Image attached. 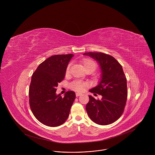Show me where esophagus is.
Masks as SVG:
<instances>
[{
  "label": "esophagus",
  "mask_w": 155,
  "mask_h": 155,
  "mask_svg": "<svg viewBox=\"0 0 155 155\" xmlns=\"http://www.w3.org/2000/svg\"><path fill=\"white\" fill-rule=\"evenodd\" d=\"M81 95H82V93H76V96H80Z\"/></svg>",
  "instance_id": "1"
}]
</instances>
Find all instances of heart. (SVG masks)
Masks as SVG:
<instances>
[{"mask_svg":"<svg viewBox=\"0 0 155 155\" xmlns=\"http://www.w3.org/2000/svg\"><path fill=\"white\" fill-rule=\"evenodd\" d=\"M82 64H83V67L85 70L88 69H91L94 71L97 68L96 62L90 59H83L82 61ZM71 65V64H69L68 65L67 69H66V71H65L66 74H68L69 73ZM71 86L73 90L80 91H83L85 89V87L86 86V83L83 81H80V80H77V81H74L71 84Z\"/></svg>","mask_w":155,"mask_h":155,"instance_id":"obj_1","label":"heart"}]
</instances>
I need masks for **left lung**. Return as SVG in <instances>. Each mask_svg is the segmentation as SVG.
<instances>
[{"instance_id": "8db88e82", "label": "left lung", "mask_w": 155, "mask_h": 155, "mask_svg": "<svg viewBox=\"0 0 155 155\" xmlns=\"http://www.w3.org/2000/svg\"><path fill=\"white\" fill-rule=\"evenodd\" d=\"M83 55L96 60L101 73L97 85L89 91L102 97L96 100L89 96L86 106L87 114L97 124H112L122 115L127 101V80L122 66L113 56L103 53L89 52Z\"/></svg>"}]
</instances>
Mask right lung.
<instances>
[{
	"instance_id": "1",
	"label": "right lung",
	"mask_w": 155,
	"mask_h": 155,
	"mask_svg": "<svg viewBox=\"0 0 155 155\" xmlns=\"http://www.w3.org/2000/svg\"><path fill=\"white\" fill-rule=\"evenodd\" d=\"M74 56L72 54L52 56L41 62L32 74L29 91L31 109L35 117L46 126H60L69 115L76 97L75 92L69 91L62 97L56 91Z\"/></svg>"
}]
</instances>
